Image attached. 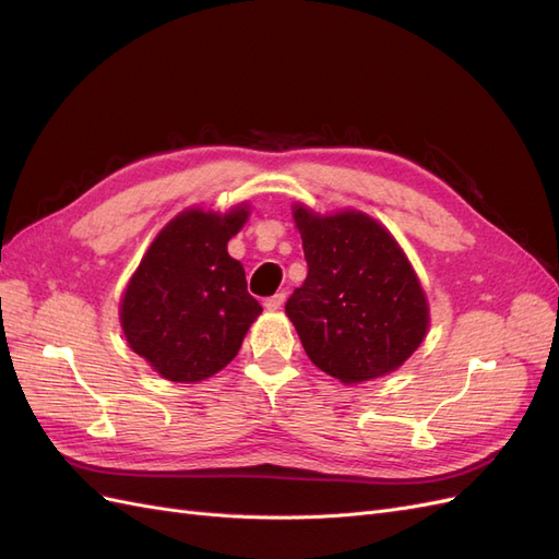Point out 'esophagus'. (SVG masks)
<instances>
[{
    "label": "esophagus",
    "mask_w": 559,
    "mask_h": 559,
    "mask_svg": "<svg viewBox=\"0 0 559 559\" xmlns=\"http://www.w3.org/2000/svg\"><path fill=\"white\" fill-rule=\"evenodd\" d=\"M284 294L280 292V294H275V296H270V298H265V302H263V306H265V310H270V312H275V310H280L282 306H284Z\"/></svg>",
    "instance_id": "esophagus-1"
}]
</instances>
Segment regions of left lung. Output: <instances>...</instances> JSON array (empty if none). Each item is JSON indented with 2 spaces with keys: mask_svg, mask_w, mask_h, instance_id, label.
<instances>
[{
  "mask_svg": "<svg viewBox=\"0 0 559 559\" xmlns=\"http://www.w3.org/2000/svg\"><path fill=\"white\" fill-rule=\"evenodd\" d=\"M308 277L286 300L310 361L357 384L392 373L425 341L427 296L403 249L361 212L294 207Z\"/></svg>",
  "mask_w": 559,
  "mask_h": 559,
  "instance_id": "8db88e82",
  "label": "left lung"
}]
</instances>
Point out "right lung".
I'll return each instance as SVG.
<instances>
[{
	"label": "right lung",
	"mask_w": 559,
	"mask_h": 559,
	"mask_svg": "<svg viewBox=\"0 0 559 559\" xmlns=\"http://www.w3.org/2000/svg\"><path fill=\"white\" fill-rule=\"evenodd\" d=\"M186 210L146 249L121 300L128 345L165 380L200 382L228 366L263 308L249 296L245 267L228 240L247 222Z\"/></svg>",
	"instance_id": "right-lung-1"
}]
</instances>
